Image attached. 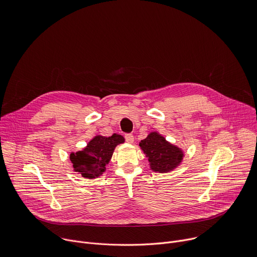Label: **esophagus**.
Returning <instances> with one entry per match:
<instances>
[{"mask_svg": "<svg viewBox=\"0 0 257 257\" xmlns=\"http://www.w3.org/2000/svg\"><path fill=\"white\" fill-rule=\"evenodd\" d=\"M125 139H126V142H127L128 144H133V142H134V136H133L132 134H126V135H125Z\"/></svg>", "mask_w": 257, "mask_h": 257, "instance_id": "34e87169", "label": "esophagus"}]
</instances>
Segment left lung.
<instances>
[{"mask_svg":"<svg viewBox=\"0 0 257 257\" xmlns=\"http://www.w3.org/2000/svg\"><path fill=\"white\" fill-rule=\"evenodd\" d=\"M139 147L149 159L151 169L159 173H167L175 169L184 156L178 147L168 143L158 132H151L139 143Z\"/></svg>","mask_w":257,"mask_h":257,"instance_id":"left-lung-1","label":"left lung"}]
</instances>
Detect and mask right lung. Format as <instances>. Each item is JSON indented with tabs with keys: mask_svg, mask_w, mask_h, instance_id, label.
<instances>
[{
	"mask_svg": "<svg viewBox=\"0 0 257 257\" xmlns=\"http://www.w3.org/2000/svg\"><path fill=\"white\" fill-rule=\"evenodd\" d=\"M124 142L125 138L115 133L109 137L101 135L93 137L84 150L72 153L69 156L74 171L89 179L100 176L106 169L114 148Z\"/></svg>",
	"mask_w": 257,
	"mask_h": 257,
	"instance_id": "right-lung-1",
	"label": "right lung"
}]
</instances>
